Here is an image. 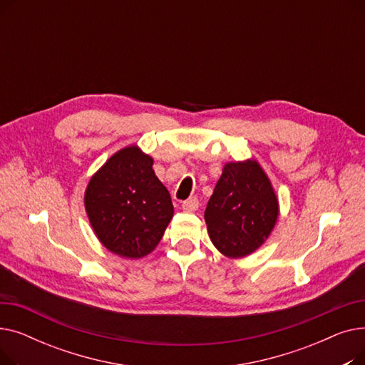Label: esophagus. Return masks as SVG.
I'll return each instance as SVG.
<instances>
[{
  "label": "esophagus",
  "mask_w": 365,
  "mask_h": 365,
  "mask_svg": "<svg viewBox=\"0 0 365 365\" xmlns=\"http://www.w3.org/2000/svg\"><path fill=\"white\" fill-rule=\"evenodd\" d=\"M198 205H200V201H198V198H195V197L189 198V200H186V201L182 202V208H183V212H186V213L195 212V210L198 208Z\"/></svg>",
  "instance_id": "1"
}]
</instances>
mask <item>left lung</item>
Returning a JSON list of instances; mask_svg holds the SVG:
<instances>
[{
    "instance_id": "obj_1",
    "label": "left lung",
    "mask_w": 365,
    "mask_h": 365,
    "mask_svg": "<svg viewBox=\"0 0 365 365\" xmlns=\"http://www.w3.org/2000/svg\"><path fill=\"white\" fill-rule=\"evenodd\" d=\"M204 219L212 242L227 257L252 255L269 237L278 219V200L255 160L223 167Z\"/></svg>"
}]
</instances>
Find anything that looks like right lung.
Segmentation results:
<instances>
[{
  "mask_svg": "<svg viewBox=\"0 0 365 365\" xmlns=\"http://www.w3.org/2000/svg\"><path fill=\"white\" fill-rule=\"evenodd\" d=\"M152 164L138 146H127L113 153L86 189V212L96 237L121 257L149 255L175 213Z\"/></svg>",
  "mask_w": 365,
  "mask_h": 365,
  "instance_id": "obj_1",
  "label": "right lung"
}]
</instances>
